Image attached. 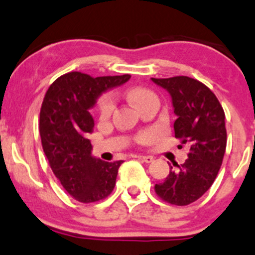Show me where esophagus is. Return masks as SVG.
<instances>
[{
	"label": "esophagus",
	"mask_w": 255,
	"mask_h": 255,
	"mask_svg": "<svg viewBox=\"0 0 255 255\" xmlns=\"http://www.w3.org/2000/svg\"><path fill=\"white\" fill-rule=\"evenodd\" d=\"M138 157L139 160H141V161H144V162H152L154 161V157L152 156H150V155H138Z\"/></svg>",
	"instance_id": "obj_1"
}]
</instances>
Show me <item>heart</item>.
I'll list each match as a JSON object with an SVG mask.
<instances>
[{"label": "heart", "instance_id": "1", "mask_svg": "<svg viewBox=\"0 0 255 255\" xmlns=\"http://www.w3.org/2000/svg\"><path fill=\"white\" fill-rule=\"evenodd\" d=\"M127 98L136 109H139L144 103H146L150 99L156 98V96H155L154 93L150 92L149 89H145V88H132L127 92ZM112 109H114V101L110 96H104L99 100L98 112L103 119L111 114Z\"/></svg>", "mask_w": 255, "mask_h": 255}]
</instances>
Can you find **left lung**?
I'll return each mask as SVG.
<instances>
[{
  "instance_id": "obj_1",
  "label": "left lung",
  "mask_w": 255,
  "mask_h": 255,
  "mask_svg": "<svg viewBox=\"0 0 255 255\" xmlns=\"http://www.w3.org/2000/svg\"><path fill=\"white\" fill-rule=\"evenodd\" d=\"M151 80L170 94L177 116L175 136L189 146L186 162L171 166L155 192L170 204L188 205L210 188L219 173L227 141L225 112L215 94L198 80L184 76Z\"/></svg>"
}]
</instances>
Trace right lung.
I'll list each match as a JSON object with an SVG mask.
<instances>
[{
	"label": "right lung",
	"instance_id": "add662e5",
	"mask_svg": "<svg viewBox=\"0 0 255 255\" xmlns=\"http://www.w3.org/2000/svg\"><path fill=\"white\" fill-rule=\"evenodd\" d=\"M129 78V74L93 78L71 72L50 85L42 101L39 127L42 149L55 176L78 202H98L114 191L123 161L106 162L93 156L88 136L93 133L94 119L89 110L103 94Z\"/></svg>",
	"mask_w": 255,
	"mask_h": 255
}]
</instances>
